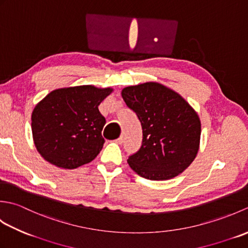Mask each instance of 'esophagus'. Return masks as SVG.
I'll list each match as a JSON object with an SVG mask.
<instances>
[{"label": "esophagus", "instance_id": "esophagus-1", "mask_svg": "<svg viewBox=\"0 0 248 248\" xmlns=\"http://www.w3.org/2000/svg\"><path fill=\"white\" fill-rule=\"evenodd\" d=\"M116 143H117V144H123L124 143V135H120L119 139L116 140Z\"/></svg>", "mask_w": 248, "mask_h": 248}]
</instances>
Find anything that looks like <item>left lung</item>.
Listing matches in <instances>:
<instances>
[{"label": "left lung", "instance_id": "obj_1", "mask_svg": "<svg viewBox=\"0 0 248 248\" xmlns=\"http://www.w3.org/2000/svg\"><path fill=\"white\" fill-rule=\"evenodd\" d=\"M121 96L143 129V143L129 156L130 167L149 180H168L186 170L200 143L202 124L195 109L178 93L155 82L124 87Z\"/></svg>", "mask_w": 248, "mask_h": 248}]
</instances>
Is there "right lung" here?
<instances>
[{
    "instance_id": "add662e5",
    "label": "right lung",
    "mask_w": 248,
    "mask_h": 248,
    "mask_svg": "<svg viewBox=\"0 0 248 248\" xmlns=\"http://www.w3.org/2000/svg\"><path fill=\"white\" fill-rule=\"evenodd\" d=\"M112 92L109 87L82 85L46 94L31 113L33 140L40 155L66 170L92 162L104 144L105 118L98 107Z\"/></svg>"
}]
</instances>
